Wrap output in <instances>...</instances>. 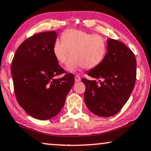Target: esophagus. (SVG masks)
Instances as JSON below:
<instances>
[{
	"instance_id": "34e87169",
	"label": "esophagus",
	"mask_w": 151,
	"mask_h": 151,
	"mask_svg": "<svg viewBox=\"0 0 151 151\" xmlns=\"http://www.w3.org/2000/svg\"><path fill=\"white\" fill-rule=\"evenodd\" d=\"M75 81L77 82L80 81H81V77H80L79 75H76L75 76Z\"/></svg>"
}]
</instances>
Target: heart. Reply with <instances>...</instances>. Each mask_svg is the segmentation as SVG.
<instances>
[{
  "mask_svg": "<svg viewBox=\"0 0 151 151\" xmlns=\"http://www.w3.org/2000/svg\"><path fill=\"white\" fill-rule=\"evenodd\" d=\"M107 53V44L104 38L79 29H68L53 45V54L57 61L65 64L68 72H75L81 68L93 69L99 65Z\"/></svg>",
  "mask_w": 151,
  "mask_h": 151,
  "instance_id": "heart-1",
  "label": "heart"
}]
</instances>
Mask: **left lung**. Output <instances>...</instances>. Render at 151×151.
Here are the masks:
<instances>
[{
    "label": "left lung",
    "mask_w": 151,
    "mask_h": 151,
    "mask_svg": "<svg viewBox=\"0 0 151 151\" xmlns=\"http://www.w3.org/2000/svg\"><path fill=\"white\" fill-rule=\"evenodd\" d=\"M107 53L103 62L88 72L94 79L81 81L86 86L84 101L92 112L102 117L120 111L133 90L137 62L134 53L125 44L107 40Z\"/></svg>",
    "instance_id": "8db88e82"
}]
</instances>
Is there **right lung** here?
<instances>
[{
    "label": "right lung",
    "instance_id": "obj_1",
    "mask_svg": "<svg viewBox=\"0 0 151 151\" xmlns=\"http://www.w3.org/2000/svg\"><path fill=\"white\" fill-rule=\"evenodd\" d=\"M55 31L37 34L18 48L11 65L14 88L18 103L37 119L57 115L74 83V77L65 72L53 54ZM65 73L59 79L55 77Z\"/></svg>",
    "mask_w": 151,
    "mask_h": 151
}]
</instances>
